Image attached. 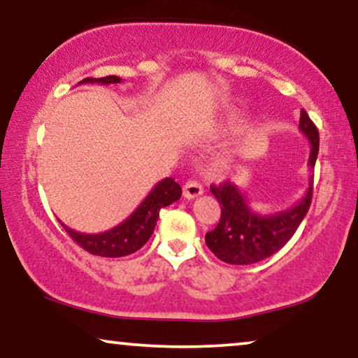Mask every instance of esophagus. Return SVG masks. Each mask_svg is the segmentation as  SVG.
Returning <instances> with one entry per match:
<instances>
[{"label": "esophagus", "mask_w": 358, "mask_h": 358, "mask_svg": "<svg viewBox=\"0 0 358 358\" xmlns=\"http://www.w3.org/2000/svg\"><path fill=\"white\" fill-rule=\"evenodd\" d=\"M201 194H203V186H201V183H198L196 180H188L183 185V196L186 199L198 198Z\"/></svg>", "instance_id": "esophagus-1"}]
</instances>
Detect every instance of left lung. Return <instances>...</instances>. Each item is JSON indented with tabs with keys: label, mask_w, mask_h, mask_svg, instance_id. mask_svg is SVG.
Here are the masks:
<instances>
[{
	"label": "left lung",
	"mask_w": 358,
	"mask_h": 358,
	"mask_svg": "<svg viewBox=\"0 0 358 358\" xmlns=\"http://www.w3.org/2000/svg\"><path fill=\"white\" fill-rule=\"evenodd\" d=\"M299 128L311 144L308 167L313 172L320 150V133L305 110L300 112ZM313 178L310 175L308 188L290 209L274 214H256L238 186L230 181L210 186V193L217 198L220 220L217 227L206 234V245L220 261L229 264H253L273 256L292 238L305 219L313 196Z\"/></svg>",
	"instance_id": "8db88e82"
}]
</instances>
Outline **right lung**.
Here are the masks:
<instances>
[{
	"instance_id": "add662e5",
	"label": "right lung",
	"mask_w": 358,
	"mask_h": 358,
	"mask_svg": "<svg viewBox=\"0 0 358 358\" xmlns=\"http://www.w3.org/2000/svg\"><path fill=\"white\" fill-rule=\"evenodd\" d=\"M99 83V84H117L122 83L118 76H105V78H85L79 84ZM181 186L173 178H164L154 186L152 191L145 196V199L138 206V209L129 215L127 220L117 227L110 229L102 234H80L62 220L59 224L66 230V234L76 241L80 248L89 251L90 255L105 256V258H120V256H128L138 251L145 241L150 238L152 231L157 224L160 209L170 206L180 199Z\"/></svg>"
}]
</instances>
